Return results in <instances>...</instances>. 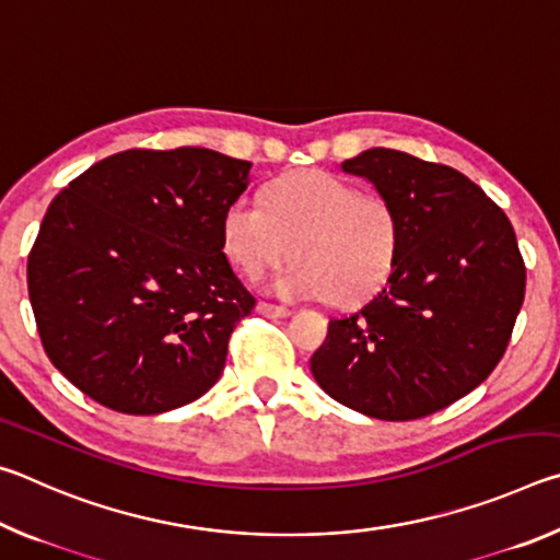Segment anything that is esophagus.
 Instances as JSON below:
<instances>
[{
	"label": "esophagus",
	"mask_w": 560,
	"mask_h": 560,
	"mask_svg": "<svg viewBox=\"0 0 560 560\" xmlns=\"http://www.w3.org/2000/svg\"><path fill=\"white\" fill-rule=\"evenodd\" d=\"M257 311H259L261 316H267V318H287V316H291V308L277 306V303H269V301H261L259 306H257Z\"/></svg>",
	"instance_id": "esophagus-1"
}]
</instances>
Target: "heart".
<instances>
[{
	"label": "heart",
	"mask_w": 560,
	"mask_h": 560,
	"mask_svg": "<svg viewBox=\"0 0 560 560\" xmlns=\"http://www.w3.org/2000/svg\"><path fill=\"white\" fill-rule=\"evenodd\" d=\"M291 252L271 289L289 299L353 306L381 291L395 271L402 224L395 205L363 195L326 170H299L267 189V205L240 195L222 214V244L249 279Z\"/></svg>",
	"instance_id": "1"
}]
</instances>
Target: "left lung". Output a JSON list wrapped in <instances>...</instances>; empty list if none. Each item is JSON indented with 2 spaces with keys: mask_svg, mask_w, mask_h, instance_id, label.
Wrapping results in <instances>:
<instances>
[{
  "mask_svg": "<svg viewBox=\"0 0 560 560\" xmlns=\"http://www.w3.org/2000/svg\"><path fill=\"white\" fill-rule=\"evenodd\" d=\"M340 167L395 205L402 244L383 291L330 320L311 373L350 410L420 420L485 383L504 355L526 291L514 226L454 167L390 148Z\"/></svg>",
  "mask_w": 560,
  "mask_h": 560,
  "instance_id": "obj_1",
  "label": "left lung"
}]
</instances>
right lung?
Listing matches in <instances>:
<instances>
[{"mask_svg":"<svg viewBox=\"0 0 560 560\" xmlns=\"http://www.w3.org/2000/svg\"><path fill=\"white\" fill-rule=\"evenodd\" d=\"M249 167L207 148H138L54 197L26 279L46 355L83 395L160 415L220 381L257 303L222 252V214Z\"/></svg>","mask_w":560,"mask_h":560,"instance_id":"right-lung-1","label":"right lung"}]
</instances>
